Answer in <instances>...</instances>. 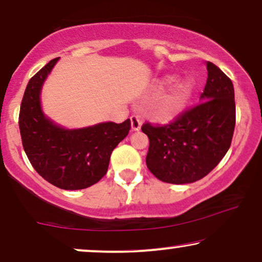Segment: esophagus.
<instances>
[{
    "label": "esophagus",
    "instance_id": "1",
    "mask_svg": "<svg viewBox=\"0 0 262 262\" xmlns=\"http://www.w3.org/2000/svg\"><path fill=\"white\" fill-rule=\"evenodd\" d=\"M131 130L132 131L141 130V120H139L138 117H136V116L131 117Z\"/></svg>",
    "mask_w": 262,
    "mask_h": 262
}]
</instances>
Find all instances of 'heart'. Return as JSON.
<instances>
[{
  "mask_svg": "<svg viewBox=\"0 0 262 262\" xmlns=\"http://www.w3.org/2000/svg\"><path fill=\"white\" fill-rule=\"evenodd\" d=\"M175 76L166 75L157 82V89L163 91L173 83ZM195 92V84L191 78H184L174 83L157 102L155 116L157 119L170 121L178 118L192 102Z\"/></svg>",
  "mask_w": 262,
  "mask_h": 262,
  "instance_id": "1",
  "label": "heart"
}]
</instances>
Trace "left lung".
<instances>
[{
  "label": "left lung",
  "mask_w": 262,
  "mask_h": 262,
  "mask_svg": "<svg viewBox=\"0 0 262 262\" xmlns=\"http://www.w3.org/2000/svg\"><path fill=\"white\" fill-rule=\"evenodd\" d=\"M200 103L167 126L144 124L149 138L146 166L163 182L192 184L210 173L230 148L235 128V93L230 78L206 62Z\"/></svg>",
  "instance_id": "left-lung-1"
}]
</instances>
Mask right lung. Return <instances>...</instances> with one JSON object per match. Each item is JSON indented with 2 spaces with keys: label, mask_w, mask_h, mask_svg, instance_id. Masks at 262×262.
<instances>
[{
  "label": "right lung",
  "mask_w": 262,
  "mask_h": 262,
  "mask_svg": "<svg viewBox=\"0 0 262 262\" xmlns=\"http://www.w3.org/2000/svg\"><path fill=\"white\" fill-rule=\"evenodd\" d=\"M58 59L50 60L28 82L20 107L21 139L31 164L46 181L62 189H83L107 173L111 154L126 137L131 123L67 128L46 116L42 85Z\"/></svg>",
  "instance_id": "add662e5"
}]
</instances>
